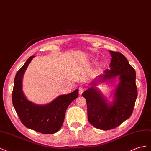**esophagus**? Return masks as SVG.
<instances>
[{
	"label": "esophagus",
	"instance_id": "obj_1",
	"mask_svg": "<svg viewBox=\"0 0 151 151\" xmlns=\"http://www.w3.org/2000/svg\"><path fill=\"white\" fill-rule=\"evenodd\" d=\"M84 90H85V88L83 87H79L78 92H79V95H80V96H81V95L82 94V93L84 92Z\"/></svg>",
	"mask_w": 151,
	"mask_h": 151
}]
</instances>
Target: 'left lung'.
<instances>
[{"instance_id": "8db88e82", "label": "left lung", "mask_w": 151, "mask_h": 151, "mask_svg": "<svg viewBox=\"0 0 151 151\" xmlns=\"http://www.w3.org/2000/svg\"><path fill=\"white\" fill-rule=\"evenodd\" d=\"M109 52L112 57L111 69L99 77L104 81L118 76L119 83L116 88L113 101L107 102L96 87L89 88L82 93L87 101L88 122L102 130L117 127L130 118L137 97L135 70L122 54L114 51ZM91 84L96 85L93 81Z\"/></svg>"}]
</instances>
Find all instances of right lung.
<instances>
[{
  "mask_svg": "<svg viewBox=\"0 0 151 151\" xmlns=\"http://www.w3.org/2000/svg\"><path fill=\"white\" fill-rule=\"evenodd\" d=\"M34 57H29L16 73L12 93V104L26 127L43 134H52L61 128L68 107L78 97V89L59 96L45 105H37L28 101L23 92L22 79L26 69Z\"/></svg>",
  "mask_w": 151,
  "mask_h": 151,
  "instance_id": "1",
  "label": "right lung"
}]
</instances>
